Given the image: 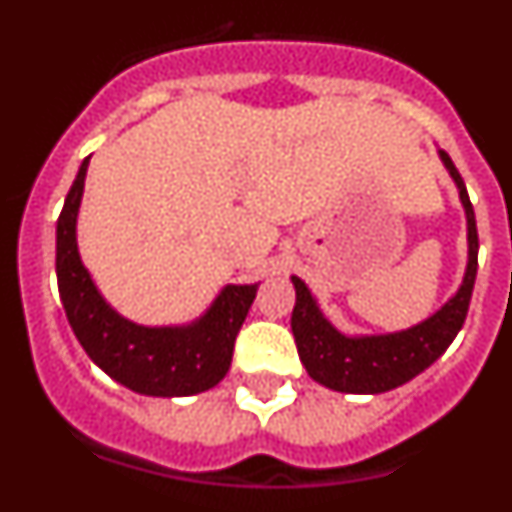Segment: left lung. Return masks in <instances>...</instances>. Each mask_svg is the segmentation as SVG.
<instances>
[{
  "label": "left lung",
  "mask_w": 512,
  "mask_h": 512,
  "mask_svg": "<svg viewBox=\"0 0 512 512\" xmlns=\"http://www.w3.org/2000/svg\"><path fill=\"white\" fill-rule=\"evenodd\" d=\"M438 153L459 187L461 205L467 210L469 264L459 292L436 315L413 328L400 330V333L348 338L323 318V312L318 310L305 282L292 277L297 289V302L292 310L297 354H300L307 374L330 390L348 392V395H379V392L395 390L400 384L418 377L423 369H428L449 348V343L454 341L467 320L474 279H477V220H474V207L454 161L446 151Z\"/></svg>",
  "instance_id": "8db88e82"
}]
</instances>
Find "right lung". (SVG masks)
Listing matches in <instances>:
<instances>
[{"label":"right lung","mask_w":512,"mask_h":512,"mask_svg":"<svg viewBox=\"0 0 512 512\" xmlns=\"http://www.w3.org/2000/svg\"><path fill=\"white\" fill-rule=\"evenodd\" d=\"M84 158L71 184L56 228V277L63 310L89 359L128 390L151 397L197 395L228 374L235 336L248 315L256 284H228L197 323L146 328L120 318L94 287L76 248Z\"/></svg>","instance_id":"obj_1"}]
</instances>
